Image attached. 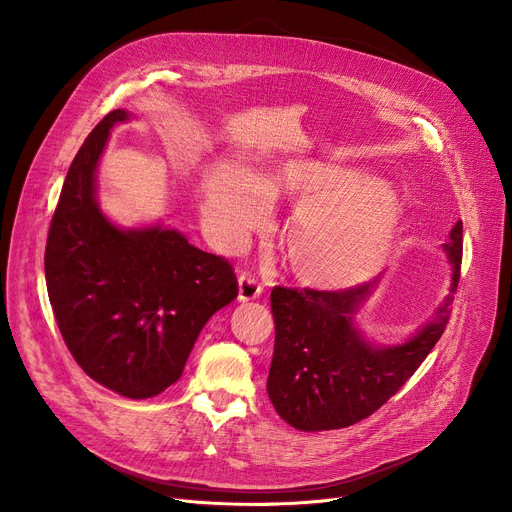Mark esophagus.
Here are the masks:
<instances>
[{
  "label": "esophagus",
  "instance_id": "34e87169",
  "mask_svg": "<svg viewBox=\"0 0 512 512\" xmlns=\"http://www.w3.org/2000/svg\"><path fill=\"white\" fill-rule=\"evenodd\" d=\"M261 292H263V284L253 274H249V272L240 274V278H238V299L242 303L257 299Z\"/></svg>",
  "mask_w": 512,
  "mask_h": 512
}]
</instances>
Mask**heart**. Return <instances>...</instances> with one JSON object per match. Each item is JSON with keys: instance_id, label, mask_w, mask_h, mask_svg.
Here are the masks:
<instances>
[{"instance_id": "b5f03b06", "label": "heart", "mask_w": 512, "mask_h": 512, "mask_svg": "<svg viewBox=\"0 0 512 512\" xmlns=\"http://www.w3.org/2000/svg\"><path fill=\"white\" fill-rule=\"evenodd\" d=\"M201 193L207 220L230 247L267 222L270 197H301L286 224V253L297 278L321 290L367 280L400 220L396 197L371 176L307 157L249 174L215 164L203 176Z\"/></svg>"}]
</instances>
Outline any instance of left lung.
<instances>
[{
	"label": "left lung",
	"instance_id": "1",
	"mask_svg": "<svg viewBox=\"0 0 512 512\" xmlns=\"http://www.w3.org/2000/svg\"><path fill=\"white\" fill-rule=\"evenodd\" d=\"M456 292L463 261V222L444 242ZM380 278L344 290H272L276 344L267 394L278 415L303 432L340 429L367 419L390 400L436 346L450 319L452 294L409 342L371 346L355 328L357 309Z\"/></svg>",
	"mask_w": 512,
	"mask_h": 512
}]
</instances>
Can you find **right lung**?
<instances>
[{"label":"right lung","instance_id":"obj_1","mask_svg":"<svg viewBox=\"0 0 512 512\" xmlns=\"http://www.w3.org/2000/svg\"><path fill=\"white\" fill-rule=\"evenodd\" d=\"M124 110L107 114L72 159L45 245L58 328L89 378L141 400L178 382L207 319L238 297L228 259L176 230L116 228L95 199V170Z\"/></svg>","mask_w":512,"mask_h":512}]
</instances>
